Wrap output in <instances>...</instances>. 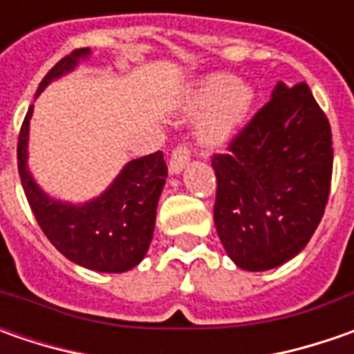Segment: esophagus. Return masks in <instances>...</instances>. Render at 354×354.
Returning <instances> with one entry per match:
<instances>
[{"instance_id": "obj_1", "label": "esophagus", "mask_w": 354, "mask_h": 354, "mask_svg": "<svg viewBox=\"0 0 354 354\" xmlns=\"http://www.w3.org/2000/svg\"><path fill=\"white\" fill-rule=\"evenodd\" d=\"M189 161H191V147H189L187 143H181V145H177V147L171 151L169 171L171 173H181Z\"/></svg>"}]
</instances>
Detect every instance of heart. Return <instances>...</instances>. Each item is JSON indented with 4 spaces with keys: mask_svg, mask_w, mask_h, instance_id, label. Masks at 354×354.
I'll list each match as a JSON object with an SVG mask.
<instances>
[{
    "mask_svg": "<svg viewBox=\"0 0 354 354\" xmlns=\"http://www.w3.org/2000/svg\"><path fill=\"white\" fill-rule=\"evenodd\" d=\"M254 92L230 75H211L198 82L189 96L185 112L189 118H203L198 128L201 143L216 147L236 131L250 110Z\"/></svg>",
    "mask_w": 354,
    "mask_h": 354,
    "instance_id": "b5f03b06",
    "label": "heart"
}]
</instances>
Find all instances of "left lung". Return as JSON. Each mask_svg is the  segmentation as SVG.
I'll return each mask as SVG.
<instances>
[{"label": "left lung", "mask_w": 354, "mask_h": 354, "mask_svg": "<svg viewBox=\"0 0 354 354\" xmlns=\"http://www.w3.org/2000/svg\"><path fill=\"white\" fill-rule=\"evenodd\" d=\"M211 163L214 226L238 268L272 270L306 248L333 173L331 126L306 82H279Z\"/></svg>", "instance_id": "left-lung-1"}]
</instances>
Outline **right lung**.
Returning <instances> with one entry per match:
<instances>
[{
    "instance_id": "right-lung-1",
    "label": "right lung",
    "mask_w": 354,
    "mask_h": 354,
    "mask_svg": "<svg viewBox=\"0 0 354 354\" xmlns=\"http://www.w3.org/2000/svg\"><path fill=\"white\" fill-rule=\"evenodd\" d=\"M90 48H75L62 57L45 78L39 92L50 80L73 71ZM33 106L21 124L17 138V167L25 197L37 223L50 244L71 262L96 272H128L143 260L156 228V209L167 177L161 151L129 161L98 198L84 205H66L48 198L27 171V136Z\"/></svg>"
}]
</instances>
